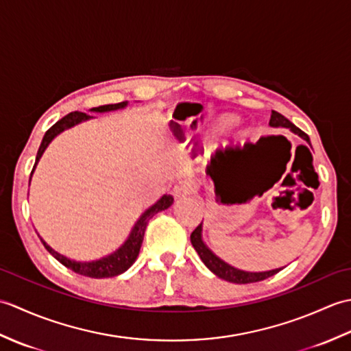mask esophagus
Wrapping results in <instances>:
<instances>
[{
  "label": "esophagus",
  "mask_w": 351,
  "mask_h": 351,
  "mask_svg": "<svg viewBox=\"0 0 351 351\" xmlns=\"http://www.w3.org/2000/svg\"><path fill=\"white\" fill-rule=\"evenodd\" d=\"M196 189H197V184L193 180H187V181H182L178 185H175L173 193L176 197H184V196L193 195V193L196 191Z\"/></svg>",
  "instance_id": "esophagus-1"
}]
</instances>
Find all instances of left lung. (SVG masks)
I'll return each mask as SVG.
<instances>
[{
  "mask_svg": "<svg viewBox=\"0 0 351 351\" xmlns=\"http://www.w3.org/2000/svg\"><path fill=\"white\" fill-rule=\"evenodd\" d=\"M270 125L274 126V128H289L293 132L299 134L302 138H304L311 143L309 141V136L306 132H303L300 128H297V126L289 122L285 116H282L278 111H271V117H270ZM190 240L193 247L197 252V255L200 256V259L204 261V264L210 268V270L217 274L219 278L225 279L228 282H234V283H252V282H259V280H264L267 278H271L276 273H279L282 268H276V270H270V271H264V273H249V271H243V270H238V268L230 267L229 264L223 263L221 259H219L217 256L214 255V253L206 247L202 241V223L193 230L191 235H190Z\"/></svg>",
  "mask_w": 351,
  "mask_h": 351,
  "instance_id": "8db88e82",
  "label": "left lung"
}]
</instances>
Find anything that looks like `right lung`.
<instances>
[{
  "label": "right lung",
  "mask_w": 351,
  "mask_h": 351,
  "mask_svg": "<svg viewBox=\"0 0 351 351\" xmlns=\"http://www.w3.org/2000/svg\"><path fill=\"white\" fill-rule=\"evenodd\" d=\"M126 101L123 102H119V104H107V106H99V107H95L92 108V111H98V113H102V111H111V110H117V108H123L126 106ZM87 113H81V111H73V113L66 114L60 121L56 122L54 125L51 126V128L45 132L42 143L39 146V151H37V156H36V162L33 166L32 170V175L34 171V167L37 161L42 156L43 151L47 149V146L51 143V140L54 138L57 134H60L62 131H64L66 128H71V126L80 123L81 121H86L88 119ZM32 175H29V180H32ZM173 204V197L164 195L158 202L154 204L149 210H146L143 214H141V217L137 220L136 226L132 228L131 234L128 237V240L125 241V244L122 245L121 249L116 250L114 253H111V255L102 258L99 261H92V263H77V261H71L68 258L62 256L60 253H57L52 250L49 245L45 243L42 238V243L45 245V249H47L52 256H54L58 263H62L64 267L71 268L72 271H75L81 276H87V278H93V279H102V278H113V276L117 274H122L123 271L128 270V268L134 264V261L137 259L138 256V252L141 247V243H143V237H145V230L147 228V223L151 220L156 213H161L164 210H167V208Z\"/></svg>",
  "instance_id": "1"
}]
</instances>
